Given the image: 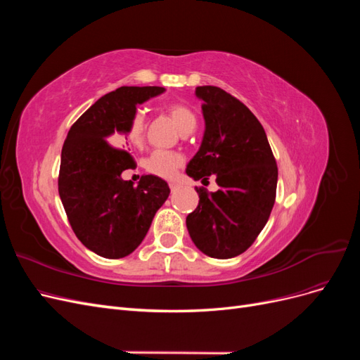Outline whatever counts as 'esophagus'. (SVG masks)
I'll return each mask as SVG.
<instances>
[{"instance_id": "34e87169", "label": "esophagus", "mask_w": 360, "mask_h": 360, "mask_svg": "<svg viewBox=\"0 0 360 360\" xmlns=\"http://www.w3.org/2000/svg\"><path fill=\"white\" fill-rule=\"evenodd\" d=\"M169 188H171V191L174 192V191H177L179 189V183H176V181H171L169 183Z\"/></svg>"}]
</instances>
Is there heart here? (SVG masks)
I'll use <instances>...</instances> for the list:
<instances>
[{
    "mask_svg": "<svg viewBox=\"0 0 360 360\" xmlns=\"http://www.w3.org/2000/svg\"><path fill=\"white\" fill-rule=\"evenodd\" d=\"M168 114L180 132L184 127H188L191 124H197V118H195L193 112L184 105L176 103V105L168 106ZM126 138L134 147L143 146L144 138H146V118L141 112L134 114V117L130 118L127 130H126ZM181 162L183 159L179 155L159 150V151H155V153L148 158L147 169L150 172L156 174L159 177L171 179L174 174H176L177 168L181 165Z\"/></svg>",
    "mask_w": 360,
    "mask_h": 360,
    "instance_id": "heart-1",
    "label": "heart"
}]
</instances>
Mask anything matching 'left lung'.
<instances>
[{
    "label": "left lung",
    "instance_id": "8db88e82",
    "mask_svg": "<svg viewBox=\"0 0 360 360\" xmlns=\"http://www.w3.org/2000/svg\"><path fill=\"white\" fill-rule=\"evenodd\" d=\"M202 102L204 135L186 167L193 180L216 176L219 191L198 192V207L186 217L192 242L213 258L243 254L274 209L278 167L263 126L248 108L219 86L195 89Z\"/></svg>",
    "mask_w": 360,
    "mask_h": 360
}]
</instances>
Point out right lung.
<instances>
[{"instance_id": "right-lung-1", "label": "right lung", "mask_w": 360, "mask_h": 360, "mask_svg": "<svg viewBox=\"0 0 360 360\" xmlns=\"http://www.w3.org/2000/svg\"><path fill=\"white\" fill-rule=\"evenodd\" d=\"M163 86H120L89 108L61 150L58 193L81 243L103 258H123L144 240L169 195L168 183L148 174L134 186L123 180L134 159L120 144L136 106Z\"/></svg>"}]
</instances>
